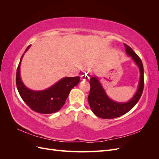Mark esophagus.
Segmentation results:
<instances>
[{"label": "esophagus", "instance_id": "1", "mask_svg": "<svg viewBox=\"0 0 159 159\" xmlns=\"http://www.w3.org/2000/svg\"><path fill=\"white\" fill-rule=\"evenodd\" d=\"M89 75L88 74H85L84 75H83L81 77V79L82 80H84V81H85V80H88V79H89Z\"/></svg>", "mask_w": 159, "mask_h": 159}]
</instances>
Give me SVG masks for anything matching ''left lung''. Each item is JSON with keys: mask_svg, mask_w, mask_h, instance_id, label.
Wrapping results in <instances>:
<instances>
[{"mask_svg": "<svg viewBox=\"0 0 159 159\" xmlns=\"http://www.w3.org/2000/svg\"><path fill=\"white\" fill-rule=\"evenodd\" d=\"M125 52L135 62L140 70L141 78L138 89L133 97L126 103L114 102L107 95L106 93L95 76L89 80L90 91L88 95V102L93 113L100 118L113 119L127 113L137 104L140 99L144 88V69L142 61L131 47L124 44Z\"/></svg>", "mask_w": 159, "mask_h": 159, "instance_id": "8db88e82", "label": "left lung"}]
</instances>
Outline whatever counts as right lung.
Wrapping results in <instances>:
<instances>
[{
  "instance_id": "obj_1",
  "label": "right lung",
  "mask_w": 159,
  "mask_h": 159,
  "mask_svg": "<svg viewBox=\"0 0 159 159\" xmlns=\"http://www.w3.org/2000/svg\"><path fill=\"white\" fill-rule=\"evenodd\" d=\"M28 46L25 53L29 49ZM22 54L16 70V84L21 98L32 110L44 114L56 113L65 104L66 100L74 87L78 84L80 78L67 77L57 81L52 87L43 91H33L27 88L21 80L20 68Z\"/></svg>"
}]
</instances>
